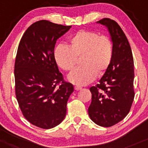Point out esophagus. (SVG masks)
Listing matches in <instances>:
<instances>
[{
    "label": "esophagus",
    "mask_w": 148,
    "mask_h": 148,
    "mask_svg": "<svg viewBox=\"0 0 148 148\" xmlns=\"http://www.w3.org/2000/svg\"><path fill=\"white\" fill-rule=\"evenodd\" d=\"M75 90H76V91H78V90H82V87H78V86H75Z\"/></svg>",
    "instance_id": "34e87169"
}]
</instances>
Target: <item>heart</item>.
<instances>
[{
    "instance_id": "b5f03b06",
    "label": "heart",
    "mask_w": 148,
    "mask_h": 148,
    "mask_svg": "<svg viewBox=\"0 0 148 148\" xmlns=\"http://www.w3.org/2000/svg\"><path fill=\"white\" fill-rule=\"evenodd\" d=\"M82 57L83 66L73 70L68 80L75 85H87L108 70L113 57V45L107 36L92 31H79L70 38V46L59 44L54 50L57 64L65 71L72 70Z\"/></svg>"
}]
</instances>
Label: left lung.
<instances>
[{"label": "left lung", "mask_w": 148, "mask_h": 148, "mask_svg": "<svg viewBox=\"0 0 148 148\" xmlns=\"http://www.w3.org/2000/svg\"><path fill=\"white\" fill-rule=\"evenodd\" d=\"M108 29L113 44L110 64L95 87L90 88L92 101L90 118L96 125L111 127L130 112L134 99V64L126 35L115 21L104 18L97 21Z\"/></svg>", "instance_id": "1"}]
</instances>
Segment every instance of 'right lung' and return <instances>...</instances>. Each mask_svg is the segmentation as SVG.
<instances>
[{"label": "right lung", "mask_w": 148, "mask_h": 148, "mask_svg": "<svg viewBox=\"0 0 148 148\" xmlns=\"http://www.w3.org/2000/svg\"><path fill=\"white\" fill-rule=\"evenodd\" d=\"M70 28L39 21L26 30L18 45L14 71L17 100L26 119L43 129L64 119L74 91L73 84L64 81L54 58L56 40Z\"/></svg>", "instance_id": "obj_1"}]
</instances>
